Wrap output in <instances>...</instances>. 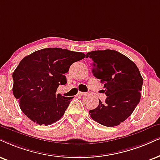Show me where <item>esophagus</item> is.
I'll use <instances>...</instances> for the list:
<instances>
[{"instance_id":"esophagus-1","label":"esophagus","mask_w":160,"mask_h":160,"mask_svg":"<svg viewBox=\"0 0 160 160\" xmlns=\"http://www.w3.org/2000/svg\"><path fill=\"white\" fill-rule=\"evenodd\" d=\"M86 92H79L78 93V96H83V95H86Z\"/></svg>"}]
</instances>
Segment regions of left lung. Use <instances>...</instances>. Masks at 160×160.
<instances>
[{"mask_svg":"<svg viewBox=\"0 0 160 160\" xmlns=\"http://www.w3.org/2000/svg\"><path fill=\"white\" fill-rule=\"evenodd\" d=\"M93 60L92 73L104 85L107 98L99 100L96 108L89 111L92 120L107 127L124 122L140 100L143 79L136 64L115 50H98L86 54Z\"/></svg>","mask_w":160,"mask_h":160,"instance_id":"left-lung-1","label":"left lung"}]
</instances>
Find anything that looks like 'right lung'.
I'll list each match as a JSON object with an SVG mask.
<instances>
[{
    "instance_id": "add662e5",
    "label": "right lung",
    "mask_w": 160,
    "mask_h": 160,
    "mask_svg": "<svg viewBox=\"0 0 160 160\" xmlns=\"http://www.w3.org/2000/svg\"><path fill=\"white\" fill-rule=\"evenodd\" d=\"M86 57L82 52L46 48L25 57L12 74L13 94L23 114L34 122L48 125L59 120L73 97L56 94L65 74L74 62Z\"/></svg>"
}]
</instances>
